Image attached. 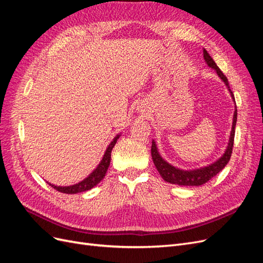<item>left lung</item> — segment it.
<instances>
[{
	"label": "left lung",
	"instance_id": "8db88e82",
	"mask_svg": "<svg viewBox=\"0 0 263 263\" xmlns=\"http://www.w3.org/2000/svg\"><path fill=\"white\" fill-rule=\"evenodd\" d=\"M203 54H204V60L206 61V63H208V66L216 71L217 76L221 79L222 81H224L228 91L230 92V95H232L233 101L235 102L234 94H233L232 90H230L229 83H228V80L225 77V74L221 72L220 69L217 67V65L215 63L213 58L205 49L203 50ZM235 104H236V102H235ZM236 123H237V107L235 106L232 132H230L229 142H228V146L225 150V153L222 154V156L218 159V160H216L214 163L203 166V168H200V169L182 170V169H179V168H176V166L171 165L170 163H168L164 160V159L160 156V154H159L156 141L153 140V145H151V157H153L154 163L156 165L157 170L159 171V173H160V176L162 177V179L166 182L171 183V184H178V185H184V186H198V185L205 184L206 182L210 181L212 178H214L217 173H219L222 169L225 168V165L228 163L230 157H232Z\"/></svg>",
	"mask_w": 263,
	"mask_h": 263
}]
</instances>
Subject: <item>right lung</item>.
Segmentation results:
<instances>
[{
    "instance_id": "1",
    "label": "right lung",
    "mask_w": 263,
    "mask_h": 263,
    "mask_svg": "<svg viewBox=\"0 0 263 263\" xmlns=\"http://www.w3.org/2000/svg\"><path fill=\"white\" fill-rule=\"evenodd\" d=\"M121 135H116V137L112 140V142L108 145L104 156H103L101 162L99 163L98 168L94 169V171L90 174L89 177L85 178L84 180H82L81 182L77 183V184L73 185H70V186H57V185H53V184H49L54 189L59 191L61 193H66V194H76V193H81L84 192V191L87 190H91L92 187H94L97 184L103 180V178L105 177L106 171L109 166L110 163V153H112V149L114 148L115 144L117 139L119 138Z\"/></svg>"
}]
</instances>
